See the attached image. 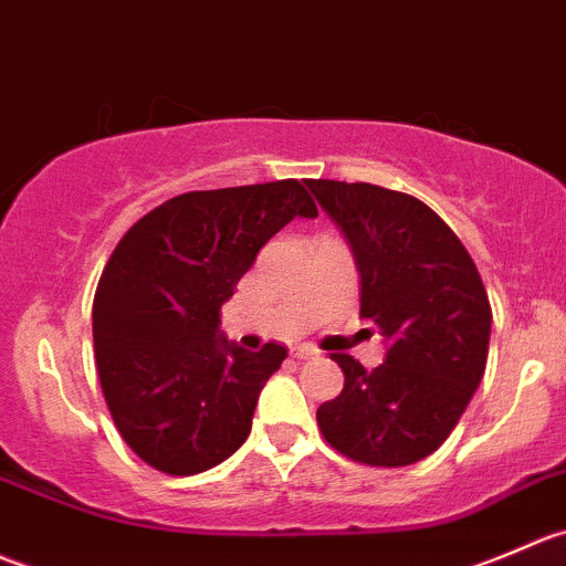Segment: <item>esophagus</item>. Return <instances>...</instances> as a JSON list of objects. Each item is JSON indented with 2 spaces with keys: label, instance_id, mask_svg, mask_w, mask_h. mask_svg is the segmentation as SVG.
Here are the masks:
<instances>
[{
  "label": "esophagus",
  "instance_id": "34e87169",
  "mask_svg": "<svg viewBox=\"0 0 566 566\" xmlns=\"http://www.w3.org/2000/svg\"><path fill=\"white\" fill-rule=\"evenodd\" d=\"M291 357H296V360H316L318 352L313 349V346H294V349H291Z\"/></svg>",
  "mask_w": 566,
  "mask_h": 566
}]
</instances>
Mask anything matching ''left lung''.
<instances>
[{
  "mask_svg": "<svg viewBox=\"0 0 566 566\" xmlns=\"http://www.w3.org/2000/svg\"><path fill=\"white\" fill-rule=\"evenodd\" d=\"M307 187L352 244L360 318L388 340L374 371L333 355L344 390L316 410L318 429L352 462L412 465L446 443L484 377V283L457 233L412 195L324 178Z\"/></svg>",
  "mask_w": 566,
  "mask_h": 566,
  "instance_id": "1",
  "label": "left lung"
}]
</instances>
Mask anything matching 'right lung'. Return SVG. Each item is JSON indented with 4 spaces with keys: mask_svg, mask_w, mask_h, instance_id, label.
Wrapping results in <instances>:
<instances>
[{
    "mask_svg": "<svg viewBox=\"0 0 566 566\" xmlns=\"http://www.w3.org/2000/svg\"><path fill=\"white\" fill-rule=\"evenodd\" d=\"M318 209L296 178L184 192L134 222L93 300L101 390L128 449L167 475L220 465L248 440L285 346L228 344L220 307L259 250Z\"/></svg>",
    "mask_w": 566,
    "mask_h": 566,
    "instance_id": "1",
    "label": "right lung"
}]
</instances>
